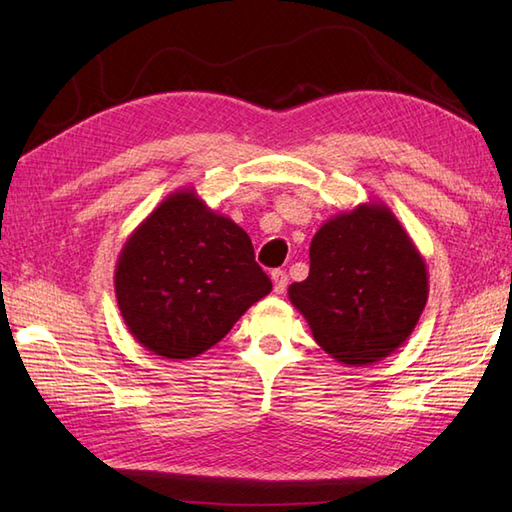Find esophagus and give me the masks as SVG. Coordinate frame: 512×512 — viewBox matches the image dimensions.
<instances>
[{
  "label": "esophagus",
  "instance_id": "34e87169",
  "mask_svg": "<svg viewBox=\"0 0 512 512\" xmlns=\"http://www.w3.org/2000/svg\"><path fill=\"white\" fill-rule=\"evenodd\" d=\"M273 288H275V292L277 295H284L286 292V288H288V275L284 273V270H273Z\"/></svg>",
  "mask_w": 512,
  "mask_h": 512
}]
</instances>
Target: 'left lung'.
<instances>
[{
    "mask_svg": "<svg viewBox=\"0 0 512 512\" xmlns=\"http://www.w3.org/2000/svg\"><path fill=\"white\" fill-rule=\"evenodd\" d=\"M429 297L420 250L385 202L330 217L310 244V275L288 288L314 341L347 367L383 361L405 343Z\"/></svg>",
    "mask_w": 512,
    "mask_h": 512,
    "instance_id": "1",
    "label": "left lung"
}]
</instances>
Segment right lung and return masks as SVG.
Instances as JSON below:
<instances>
[{"label":"right lung","instance_id":"add662e5","mask_svg":"<svg viewBox=\"0 0 512 512\" xmlns=\"http://www.w3.org/2000/svg\"><path fill=\"white\" fill-rule=\"evenodd\" d=\"M114 288L140 345L189 361L220 343L273 284L244 228L206 206L195 189H178L127 237Z\"/></svg>","mask_w":512,"mask_h":512}]
</instances>
